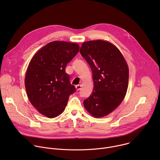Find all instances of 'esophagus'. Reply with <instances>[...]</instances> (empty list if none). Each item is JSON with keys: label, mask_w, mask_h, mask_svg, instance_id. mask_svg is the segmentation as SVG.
<instances>
[{"label": "esophagus", "mask_w": 160, "mask_h": 160, "mask_svg": "<svg viewBox=\"0 0 160 160\" xmlns=\"http://www.w3.org/2000/svg\"><path fill=\"white\" fill-rule=\"evenodd\" d=\"M81 87H82L81 85H76V88H77V90H79L81 88Z\"/></svg>", "instance_id": "1"}]
</instances>
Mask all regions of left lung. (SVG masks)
Listing matches in <instances>:
<instances>
[{"label":"left lung","mask_w":160,"mask_h":160,"mask_svg":"<svg viewBox=\"0 0 160 160\" xmlns=\"http://www.w3.org/2000/svg\"><path fill=\"white\" fill-rule=\"evenodd\" d=\"M81 55L92 72L94 88L84 100L85 109L95 118L104 117L123 101L128 88V64L120 50L111 42L96 40L83 42Z\"/></svg>","instance_id":"8db88e82"}]
</instances>
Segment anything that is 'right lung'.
<instances>
[{
  "instance_id": "add662e5",
  "label": "right lung",
  "mask_w": 160,
  "mask_h": 160,
  "mask_svg": "<svg viewBox=\"0 0 160 160\" xmlns=\"http://www.w3.org/2000/svg\"><path fill=\"white\" fill-rule=\"evenodd\" d=\"M79 49L76 43L53 41L39 49L30 61L25 78L27 94L33 106L48 118L60 115L75 92L65 69Z\"/></svg>"
}]
</instances>
